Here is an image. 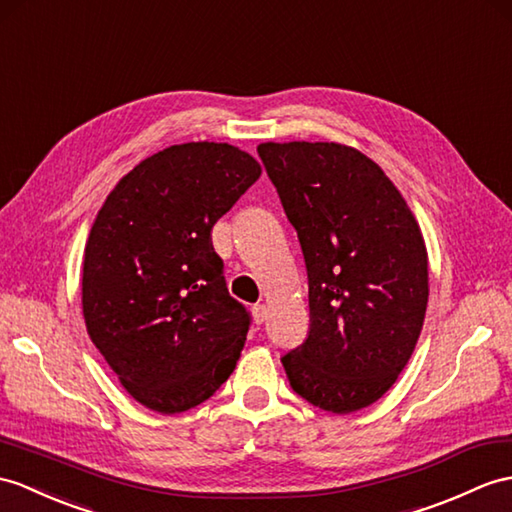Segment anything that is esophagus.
<instances>
[{"label": "esophagus", "instance_id": "1", "mask_svg": "<svg viewBox=\"0 0 512 512\" xmlns=\"http://www.w3.org/2000/svg\"><path fill=\"white\" fill-rule=\"evenodd\" d=\"M253 316H255V323H257V325H264L266 320H268V316H270L268 307H266V305H255V307H253Z\"/></svg>", "mask_w": 512, "mask_h": 512}]
</instances>
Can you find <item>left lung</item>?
<instances>
[{
    "instance_id": "obj_1",
    "label": "left lung",
    "mask_w": 512,
    "mask_h": 512,
    "mask_svg": "<svg viewBox=\"0 0 512 512\" xmlns=\"http://www.w3.org/2000/svg\"><path fill=\"white\" fill-rule=\"evenodd\" d=\"M299 235L310 331L281 364L296 395L349 414L397 382L427 307V251L390 178L360 150L325 141L259 144Z\"/></svg>"
}]
</instances>
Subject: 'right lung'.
Here are the masks:
<instances>
[{
  "mask_svg": "<svg viewBox=\"0 0 512 512\" xmlns=\"http://www.w3.org/2000/svg\"><path fill=\"white\" fill-rule=\"evenodd\" d=\"M259 174L251 154L229 144L170 146L135 165L98 211L82 314L141 406L185 412L233 373L251 312L227 290L211 231Z\"/></svg>",
  "mask_w": 512,
  "mask_h": 512,
  "instance_id": "add662e5",
  "label": "right lung"
}]
</instances>
